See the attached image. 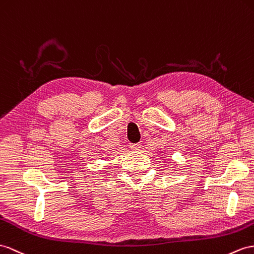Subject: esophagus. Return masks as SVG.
I'll list each match as a JSON object with an SVG mask.
<instances>
[{"label":"esophagus","mask_w":254,"mask_h":254,"mask_svg":"<svg viewBox=\"0 0 254 254\" xmlns=\"http://www.w3.org/2000/svg\"><path fill=\"white\" fill-rule=\"evenodd\" d=\"M130 148L132 151H140L141 148V144L137 143V144H130Z\"/></svg>","instance_id":"obj_1"}]
</instances>
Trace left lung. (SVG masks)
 <instances>
[{"label": "left lung", "instance_id": "8db88e82", "mask_svg": "<svg viewBox=\"0 0 254 254\" xmlns=\"http://www.w3.org/2000/svg\"><path fill=\"white\" fill-rule=\"evenodd\" d=\"M163 158H164V157H163Z\"/></svg>", "mask_w": 254, "mask_h": 254}]
</instances>
